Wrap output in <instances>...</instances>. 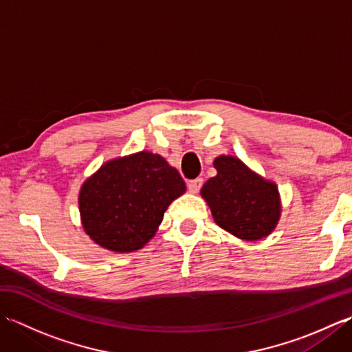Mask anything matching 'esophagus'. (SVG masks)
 Listing matches in <instances>:
<instances>
[{
  "mask_svg": "<svg viewBox=\"0 0 352 352\" xmlns=\"http://www.w3.org/2000/svg\"><path fill=\"white\" fill-rule=\"evenodd\" d=\"M203 178H195V180H192V182H189L188 183V189H189V192H192V193H198L199 192V189H201V186H203Z\"/></svg>",
  "mask_w": 352,
  "mask_h": 352,
  "instance_id": "34e87169",
  "label": "esophagus"
}]
</instances>
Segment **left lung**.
<instances>
[{"mask_svg":"<svg viewBox=\"0 0 352 352\" xmlns=\"http://www.w3.org/2000/svg\"><path fill=\"white\" fill-rule=\"evenodd\" d=\"M216 177L201 189L214 222L242 241L269 236L281 214L276 184L265 180L233 155L216 157Z\"/></svg>","mask_w":352,"mask_h":352,"instance_id":"1","label":"left lung"}]
</instances>
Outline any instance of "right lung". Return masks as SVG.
Segmentation results:
<instances>
[{"label": "right lung", "instance_id": "right-lung-1", "mask_svg": "<svg viewBox=\"0 0 352 352\" xmlns=\"http://www.w3.org/2000/svg\"><path fill=\"white\" fill-rule=\"evenodd\" d=\"M184 192L182 175L162 155L140 151L119 157L81 186V223L101 248L138 251L155 234L168 206Z\"/></svg>", "mask_w": 352, "mask_h": 352}]
</instances>
